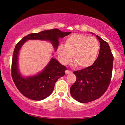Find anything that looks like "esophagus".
I'll use <instances>...</instances> for the list:
<instances>
[{
	"mask_svg": "<svg viewBox=\"0 0 125 125\" xmlns=\"http://www.w3.org/2000/svg\"><path fill=\"white\" fill-rule=\"evenodd\" d=\"M65 73L67 74H70V73H72V72L69 71V70H66V71H65Z\"/></svg>",
	"mask_w": 125,
	"mask_h": 125,
	"instance_id": "34e87169",
	"label": "esophagus"
}]
</instances>
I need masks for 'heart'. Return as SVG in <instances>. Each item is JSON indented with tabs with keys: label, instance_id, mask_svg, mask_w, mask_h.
Listing matches in <instances>:
<instances>
[{
	"label": "heart",
	"instance_id": "heart-1",
	"mask_svg": "<svg viewBox=\"0 0 125 125\" xmlns=\"http://www.w3.org/2000/svg\"><path fill=\"white\" fill-rule=\"evenodd\" d=\"M99 43L96 38L88 36L74 34L68 37L64 46H59L58 54L62 64L72 61L73 54L74 65L84 68L92 65L96 59L99 51Z\"/></svg>",
	"mask_w": 125,
	"mask_h": 125
}]
</instances>
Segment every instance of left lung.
I'll list each match as a JSON object with an SVG mask.
<instances>
[{"label": "left lung", "mask_w": 125, "mask_h": 125, "mask_svg": "<svg viewBox=\"0 0 125 125\" xmlns=\"http://www.w3.org/2000/svg\"><path fill=\"white\" fill-rule=\"evenodd\" d=\"M96 38L100 44L97 59L90 66L74 72L76 81L70 89L73 98L83 104L94 101L104 94L112 74L113 56L109 45L99 36Z\"/></svg>", "instance_id": "8db88e82"}]
</instances>
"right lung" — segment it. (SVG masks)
<instances>
[{"label": "right lung", "mask_w": 125, "mask_h": 125, "mask_svg": "<svg viewBox=\"0 0 125 125\" xmlns=\"http://www.w3.org/2000/svg\"><path fill=\"white\" fill-rule=\"evenodd\" d=\"M71 32H63L58 29L31 33L24 37L16 45L12 63V76L16 86L25 97L34 100H41L52 93L54 84L61 77L63 76L66 67L56 59L52 58L41 72L35 75L25 77L19 69L18 56L21 46L28 40L46 41L51 43L54 51L59 46V39L63 38Z\"/></svg>", "instance_id": "right-lung-1"}]
</instances>
